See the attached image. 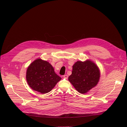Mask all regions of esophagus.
<instances>
[{"instance_id": "esophagus-1", "label": "esophagus", "mask_w": 127, "mask_h": 127, "mask_svg": "<svg viewBox=\"0 0 127 127\" xmlns=\"http://www.w3.org/2000/svg\"><path fill=\"white\" fill-rule=\"evenodd\" d=\"M68 75H64V78H66V79H67L68 78Z\"/></svg>"}]
</instances>
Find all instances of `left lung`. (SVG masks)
I'll use <instances>...</instances> for the list:
<instances>
[{
    "label": "left lung",
    "instance_id": "8db88e82",
    "mask_svg": "<svg viewBox=\"0 0 127 127\" xmlns=\"http://www.w3.org/2000/svg\"><path fill=\"white\" fill-rule=\"evenodd\" d=\"M100 78V71L91 60L77 61L72 66V74L68 80L79 93L85 94L97 85Z\"/></svg>",
    "mask_w": 127,
    "mask_h": 127
}]
</instances>
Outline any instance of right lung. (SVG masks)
<instances>
[{
  "instance_id": "1",
  "label": "right lung",
  "mask_w": 127,
  "mask_h": 127,
  "mask_svg": "<svg viewBox=\"0 0 127 127\" xmlns=\"http://www.w3.org/2000/svg\"><path fill=\"white\" fill-rule=\"evenodd\" d=\"M26 79L32 90L45 94L50 92L61 78L56 74L50 64L39 58L33 61L28 67Z\"/></svg>"
}]
</instances>
